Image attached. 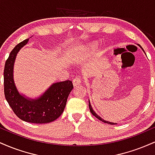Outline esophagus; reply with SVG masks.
Instances as JSON below:
<instances>
[{"instance_id": "1", "label": "esophagus", "mask_w": 155, "mask_h": 155, "mask_svg": "<svg viewBox=\"0 0 155 155\" xmlns=\"http://www.w3.org/2000/svg\"><path fill=\"white\" fill-rule=\"evenodd\" d=\"M81 81L80 78H75L74 80H73V84H74V87H76L77 85L81 84Z\"/></svg>"}]
</instances>
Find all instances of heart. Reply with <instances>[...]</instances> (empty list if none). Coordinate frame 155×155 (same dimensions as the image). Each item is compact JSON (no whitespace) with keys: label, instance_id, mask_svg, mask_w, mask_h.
<instances>
[{"label":"heart","instance_id":"b5f03b06","mask_svg":"<svg viewBox=\"0 0 155 155\" xmlns=\"http://www.w3.org/2000/svg\"><path fill=\"white\" fill-rule=\"evenodd\" d=\"M96 45H97V44L95 43V42H92V43H90V44L88 45V47L85 49V50L86 51H91L92 49H93L94 48H95Z\"/></svg>","mask_w":155,"mask_h":155}]
</instances>
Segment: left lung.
Segmentation results:
<instances>
[{
	"mask_svg": "<svg viewBox=\"0 0 155 155\" xmlns=\"http://www.w3.org/2000/svg\"><path fill=\"white\" fill-rule=\"evenodd\" d=\"M141 48V47H140ZM142 49V48H141ZM142 50L143 51V49H142ZM89 107H90V112H91V113L92 114V115H94V116H95L96 118L97 119H98L99 120H101V121H102V122H105V123H107V124H116L117 123H114V122H108V121H106V120H104V119H102L101 118V117H100V116H98V115L97 114L95 113V111H94V110L92 109V106H91V104H90V101H89Z\"/></svg>",
	"mask_w": 155,
	"mask_h": 155,
	"instance_id": "left-lung-1",
	"label": "left lung"
}]
</instances>
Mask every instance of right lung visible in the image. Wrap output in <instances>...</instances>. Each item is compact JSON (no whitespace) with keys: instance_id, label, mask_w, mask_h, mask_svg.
Wrapping results in <instances>:
<instances>
[{"instance_id":"obj_1","label":"right lung","mask_w":155,"mask_h":155,"mask_svg":"<svg viewBox=\"0 0 155 155\" xmlns=\"http://www.w3.org/2000/svg\"><path fill=\"white\" fill-rule=\"evenodd\" d=\"M29 39L27 38L17 44L11 51L5 63V97L20 120L31 123H49L62 114L74 86L70 80L53 83L41 95L35 99L19 93L14 79V65L17 53L28 44Z\"/></svg>"}]
</instances>
